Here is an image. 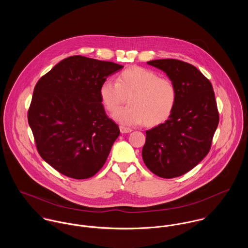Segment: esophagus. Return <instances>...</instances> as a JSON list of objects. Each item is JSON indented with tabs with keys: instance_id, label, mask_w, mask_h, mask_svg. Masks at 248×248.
<instances>
[{
	"instance_id": "1",
	"label": "esophagus",
	"mask_w": 248,
	"mask_h": 248,
	"mask_svg": "<svg viewBox=\"0 0 248 248\" xmlns=\"http://www.w3.org/2000/svg\"><path fill=\"white\" fill-rule=\"evenodd\" d=\"M119 130L122 134H128V133H131L133 130L129 127H124V126H119Z\"/></svg>"
}]
</instances>
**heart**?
<instances>
[{
	"instance_id": "b5f03b06",
	"label": "heart",
	"mask_w": 248,
	"mask_h": 248,
	"mask_svg": "<svg viewBox=\"0 0 248 248\" xmlns=\"http://www.w3.org/2000/svg\"><path fill=\"white\" fill-rule=\"evenodd\" d=\"M99 94L109 112L115 111L128 97L129 105L118 109L113 118L129 125L144 122L147 127L164 123L171 116L177 99V88L171 79L137 66L118 73L116 82L104 81Z\"/></svg>"
}]
</instances>
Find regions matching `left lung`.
<instances>
[{
	"label": "left lung",
	"mask_w": 248,
	"mask_h": 248,
	"mask_svg": "<svg viewBox=\"0 0 248 248\" xmlns=\"http://www.w3.org/2000/svg\"><path fill=\"white\" fill-rule=\"evenodd\" d=\"M166 72L177 92L176 107L162 124L146 132L142 158L163 178L179 177L209 153L219 116L211 82L195 66L177 60L148 62Z\"/></svg>",
	"instance_id": "obj_1"
}]
</instances>
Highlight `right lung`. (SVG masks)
Segmentation results:
<instances>
[{"mask_svg":"<svg viewBox=\"0 0 248 248\" xmlns=\"http://www.w3.org/2000/svg\"><path fill=\"white\" fill-rule=\"evenodd\" d=\"M123 66L81 55L68 57L36 84L28 111L41 157L66 177L85 179L105 164L118 138L99 90Z\"/></svg>","mask_w":248,"mask_h":248,"instance_id":"obj_1","label":"right lung"}]
</instances>
